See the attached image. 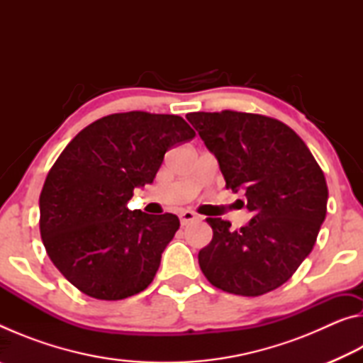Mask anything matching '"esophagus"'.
<instances>
[{
	"instance_id": "obj_1",
	"label": "esophagus",
	"mask_w": 363,
	"mask_h": 363,
	"mask_svg": "<svg viewBox=\"0 0 363 363\" xmlns=\"http://www.w3.org/2000/svg\"><path fill=\"white\" fill-rule=\"evenodd\" d=\"M179 219H181V224H182V225H187V224L194 223V220L199 219V216H196V214H195L194 211L184 210V211L179 214Z\"/></svg>"
}]
</instances>
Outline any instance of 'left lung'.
<instances>
[{
	"instance_id": "left-lung-1",
	"label": "left lung",
	"mask_w": 363,
	"mask_h": 363,
	"mask_svg": "<svg viewBox=\"0 0 363 363\" xmlns=\"http://www.w3.org/2000/svg\"><path fill=\"white\" fill-rule=\"evenodd\" d=\"M186 118L216 157L225 187L245 192L253 213L240 230L229 220L206 219L213 240L199 253L201 272L240 296L275 290L314 248L327 214L323 171L303 139L275 118L232 110Z\"/></svg>"
}]
</instances>
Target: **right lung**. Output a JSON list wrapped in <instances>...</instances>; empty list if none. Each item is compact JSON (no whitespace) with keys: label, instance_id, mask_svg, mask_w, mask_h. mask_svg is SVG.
Segmentation results:
<instances>
[{"label":"right lung","instance_id":"1","mask_svg":"<svg viewBox=\"0 0 363 363\" xmlns=\"http://www.w3.org/2000/svg\"><path fill=\"white\" fill-rule=\"evenodd\" d=\"M194 138L177 115L113 113L60 153L40 195V232L52 264L79 291L118 301L152 284L179 219L131 211L128 201L153 182L171 147Z\"/></svg>","mask_w":363,"mask_h":363}]
</instances>
